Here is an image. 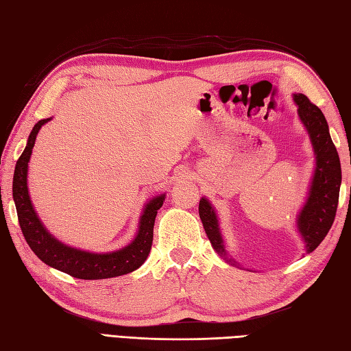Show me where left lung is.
Masks as SVG:
<instances>
[{"mask_svg":"<svg viewBox=\"0 0 351 351\" xmlns=\"http://www.w3.org/2000/svg\"><path fill=\"white\" fill-rule=\"evenodd\" d=\"M294 101L315 153V171L309 197L297 217V228L306 244V252L312 253L323 242L335 221L341 188V162L323 112L303 94H294ZM198 213L212 247L219 256L234 265L236 262L227 257L215 209L204 197L199 199Z\"/></svg>","mask_w":351,"mask_h":351,"instance_id":"obj_1","label":"left lung"}]
</instances>
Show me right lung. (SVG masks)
<instances>
[{"label":"right lung","instance_id":"1","mask_svg":"<svg viewBox=\"0 0 351 351\" xmlns=\"http://www.w3.org/2000/svg\"><path fill=\"white\" fill-rule=\"evenodd\" d=\"M51 118L40 119L28 136L27 147L16 162L13 174V202L16 206L21 230L27 244L39 259L56 269L83 280H99L132 273L147 261L153 244V228L157 210L165 202V194L157 195L145 204L139 219L138 233L130 244L110 253H90L57 241L42 224L32 204L27 188L28 162L40 127Z\"/></svg>","mask_w":351,"mask_h":351}]
</instances>
